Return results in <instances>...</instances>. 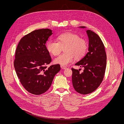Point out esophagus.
Here are the masks:
<instances>
[{
    "mask_svg": "<svg viewBox=\"0 0 124 124\" xmlns=\"http://www.w3.org/2000/svg\"><path fill=\"white\" fill-rule=\"evenodd\" d=\"M60 67H61V68L62 69H66L67 68L66 67H65V66H63V65H61Z\"/></svg>",
    "mask_w": 124,
    "mask_h": 124,
    "instance_id": "34e87169",
    "label": "esophagus"
}]
</instances>
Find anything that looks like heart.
<instances>
[{"instance_id": "obj_1", "label": "heart", "mask_w": 124, "mask_h": 124, "mask_svg": "<svg viewBox=\"0 0 124 124\" xmlns=\"http://www.w3.org/2000/svg\"><path fill=\"white\" fill-rule=\"evenodd\" d=\"M57 42L48 40L46 44L47 51L53 55H57L64 49L65 53L54 59L55 64L67 66L72 63L75 57L77 59L81 58L85 54L88 49L87 41L78 35L66 32L60 34L56 37Z\"/></svg>"}]
</instances>
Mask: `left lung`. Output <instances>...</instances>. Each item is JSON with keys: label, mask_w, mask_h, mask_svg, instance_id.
<instances>
[{"label": "left lung", "mask_w": 124, "mask_h": 124, "mask_svg": "<svg viewBox=\"0 0 124 124\" xmlns=\"http://www.w3.org/2000/svg\"><path fill=\"white\" fill-rule=\"evenodd\" d=\"M86 33L89 38L88 52L75 64L84 67V70L80 73L79 70L72 68L73 87L77 92L83 95L91 93L97 89L103 80L107 66V54L101 40L90 30H87Z\"/></svg>", "instance_id": "left-lung-1"}]
</instances>
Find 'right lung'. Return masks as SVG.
<instances>
[{
	"mask_svg": "<svg viewBox=\"0 0 124 124\" xmlns=\"http://www.w3.org/2000/svg\"><path fill=\"white\" fill-rule=\"evenodd\" d=\"M49 29L35 30L25 35L17 45L14 65L22 85L29 93L41 95L50 87L59 64L47 65L51 61L45 45L52 34Z\"/></svg>",
	"mask_w": 124,
	"mask_h": 124,
	"instance_id": "1",
	"label": "right lung"
}]
</instances>
